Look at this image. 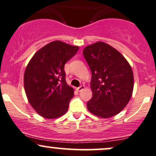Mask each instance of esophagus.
I'll return each instance as SVG.
<instances>
[{
    "label": "esophagus",
    "instance_id": "1",
    "mask_svg": "<svg viewBox=\"0 0 156 156\" xmlns=\"http://www.w3.org/2000/svg\"><path fill=\"white\" fill-rule=\"evenodd\" d=\"M83 89H84V86H82V85H81V86H80L79 87H78V88H77V91L81 92L83 90Z\"/></svg>",
    "mask_w": 156,
    "mask_h": 156
}]
</instances>
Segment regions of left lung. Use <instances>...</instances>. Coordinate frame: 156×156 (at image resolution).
Wrapping results in <instances>:
<instances>
[{
  "label": "left lung",
  "instance_id": "8db88e82",
  "mask_svg": "<svg viewBox=\"0 0 156 156\" xmlns=\"http://www.w3.org/2000/svg\"><path fill=\"white\" fill-rule=\"evenodd\" d=\"M83 54L92 73V98L87 109L99 117L119 114L130 100L134 78L125 58L109 44L97 42L87 46Z\"/></svg>",
  "mask_w": 156,
  "mask_h": 156
}]
</instances>
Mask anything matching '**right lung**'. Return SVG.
<instances>
[{
  "label": "right lung",
  "instance_id": "right-lung-1",
  "mask_svg": "<svg viewBox=\"0 0 156 156\" xmlns=\"http://www.w3.org/2000/svg\"><path fill=\"white\" fill-rule=\"evenodd\" d=\"M79 47L60 41L47 44L35 53L24 73L29 102L42 117L56 119L67 111L74 90L66 81L64 65Z\"/></svg>",
  "mask_w": 156,
  "mask_h": 156
}]
</instances>
